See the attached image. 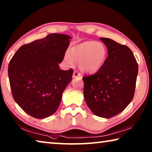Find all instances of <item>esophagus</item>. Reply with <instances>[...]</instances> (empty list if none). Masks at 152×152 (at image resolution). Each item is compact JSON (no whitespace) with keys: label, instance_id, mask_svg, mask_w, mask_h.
<instances>
[{"label":"esophagus","instance_id":"1","mask_svg":"<svg viewBox=\"0 0 152 152\" xmlns=\"http://www.w3.org/2000/svg\"><path fill=\"white\" fill-rule=\"evenodd\" d=\"M73 78H81V75L80 74L78 71L75 70L74 72L73 73Z\"/></svg>","mask_w":152,"mask_h":152}]
</instances>
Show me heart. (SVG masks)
I'll return each mask as SVG.
<instances>
[{
  "label": "heart",
  "instance_id": "heart-1",
  "mask_svg": "<svg viewBox=\"0 0 152 152\" xmlns=\"http://www.w3.org/2000/svg\"><path fill=\"white\" fill-rule=\"evenodd\" d=\"M107 55V49L102 43L85 41L72 46L70 50V54L66 53L64 60L68 65H72L74 61L79 62L82 71L94 74L103 67Z\"/></svg>",
  "mask_w": 152,
  "mask_h": 152
}]
</instances>
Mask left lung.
<instances>
[{"label":"left lung","mask_w":152,"mask_h":152,"mask_svg":"<svg viewBox=\"0 0 152 152\" xmlns=\"http://www.w3.org/2000/svg\"><path fill=\"white\" fill-rule=\"evenodd\" d=\"M108 50L103 67L82 78L84 100L98 117L109 119L122 112L134 96L138 65L132 51L109 38H100Z\"/></svg>","instance_id":"8db88e82"}]
</instances>
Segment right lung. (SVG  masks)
<instances>
[{
    "label": "right lung",
    "mask_w": 152,
    "mask_h": 152,
    "mask_svg": "<svg viewBox=\"0 0 152 152\" xmlns=\"http://www.w3.org/2000/svg\"><path fill=\"white\" fill-rule=\"evenodd\" d=\"M71 37L51 33L22 45L10 61L8 74L12 96L36 119H45L58 109L73 70H60Z\"/></svg>",
    "instance_id": "1"
}]
</instances>
